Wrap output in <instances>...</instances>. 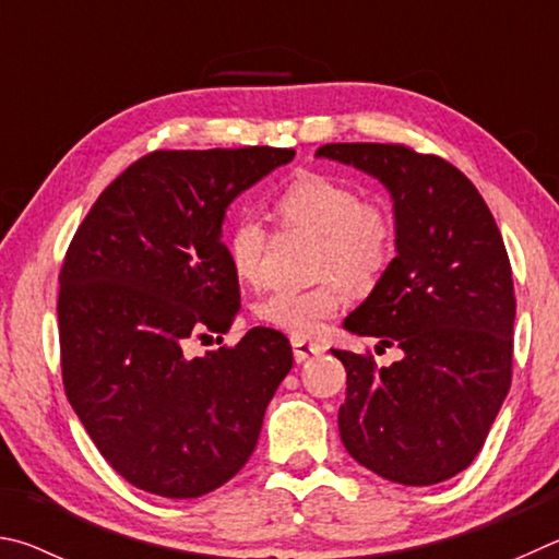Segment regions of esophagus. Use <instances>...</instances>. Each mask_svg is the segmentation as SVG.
Wrapping results in <instances>:
<instances>
[{
	"label": "esophagus",
	"instance_id": "obj_1",
	"mask_svg": "<svg viewBox=\"0 0 559 559\" xmlns=\"http://www.w3.org/2000/svg\"><path fill=\"white\" fill-rule=\"evenodd\" d=\"M292 350H295V358L297 364H305V360L319 356L324 346L314 344V341H307V338H299V336H292Z\"/></svg>",
	"mask_w": 559,
	"mask_h": 559
}]
</instances>
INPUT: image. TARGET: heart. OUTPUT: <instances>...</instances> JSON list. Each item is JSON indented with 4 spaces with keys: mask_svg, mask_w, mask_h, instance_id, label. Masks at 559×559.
I'll return each instance as SVG.
<instances>
[{
    "mask_svg": "<svg viewBox=\"0 0 559 559\" xmlns=\"http://www.w3.org/2000/svg\"><path fill=\"white\" fill-rule=\"evenodd\" d=\"M282 228L317 233L314 270L309 287H277L254 311L274 329L314 336L348 301V285L373 289L395 260L397 225L388 205L360 199L354 186L324 171H301L274 195ZM270 245V228L258 213L240 211L225 225V252L240 280L258 282Z\"/></svg>",
    "mask_w": 559,
    "mask_h": 559,
    "instance_id": "b5f03b06",
    "label": "heart"
}]
</instances>
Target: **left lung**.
Masks as SVG:
<instances>
[{"label": "left lung", "mask_w": 559, "mask_h": 559, "mask_svg": "<svg viewBox=\"0 0 559 559\" xmlns=\"http://www.w3.org/2000/svg\"><path fill=\"white\" fill-rule=\"evenodd\" d=\"M317 154L383 181L397 225L393 264L344 326L405 356L378 368L370 350H334L346 368L341 442L388 481L439 484L474 462L511 388L515 289L501 230L442 156L400 142Z\"/></svg>", "instance_id": "obj_1"}]
</instances>
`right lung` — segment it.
I'll list each match as a JSON object with an SVG mask.
<instances>
[{"mask_svg": "<svg viewBox=\"0 0 559 559\" xmlns=\"http://www.w3.org/2000/svg\"><path fill=\"white\" fill-rule=\"evenodd\" d=\"M295 150H156L100 193L58 272L68 403L124 481L199 498L240 472L292 368L282 331L221 344L240 311L221 240L225 209Z\"/></svg>", "mask_w": 559, "mask_h": 559, "instance_id": "obj_1", "label": "right lung"}]
</instances>
